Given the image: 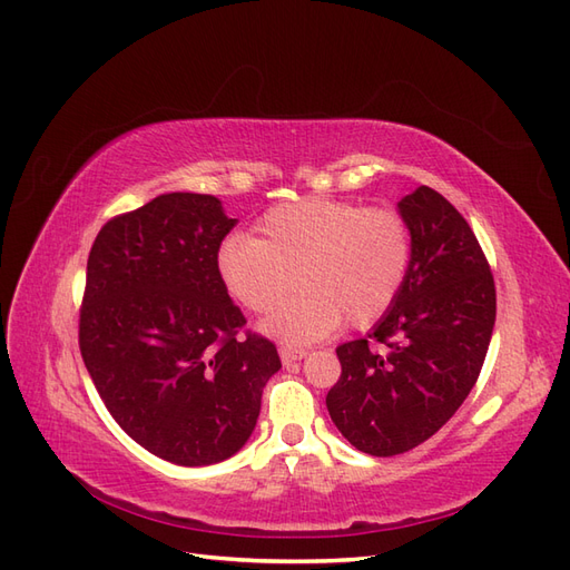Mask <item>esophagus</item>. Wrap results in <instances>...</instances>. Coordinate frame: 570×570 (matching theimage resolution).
Listing matches in <instances>:
<instances>
[{
  "label": "esophagus",
  "mask_w": 570,
  "mask_h": 570,
  "mask_svg": "<svg viewBox=\"0 0 570 570\" xmlns=\"http://www.w3.org/2000/svg\"><path fill=\"white\" fill-rule=\"evenodd\" d=\"M278 352H281L283 364H292V361H299L306 356V350H302V347H281Z\"/></svg>",
  "instance_id": "34e87169"
}]
</instances>
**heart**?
<instances>
[{"label":"heart","mask_w":570,"mask_h":570,"mask_svg":"<svg viewBox=\"0 0 570 570\" xmlns=\"http://www.w3.org/2000/svg\"><path fill=\"white\" fill-rule=\"evenodd\" d=\"M258 237L233 235L218 249V273L252 314H268L292 285H302L266 321L287 342L323 337L347 321L366 327L400 299L413 262L409 220L385 206L304 197L273 206Z\"/></svg>","instance_id":"heart-1"}]
</instances>
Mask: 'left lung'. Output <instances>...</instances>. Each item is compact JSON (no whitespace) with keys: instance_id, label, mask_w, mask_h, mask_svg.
<instances>
[{"instance_id":"obj_1","label":"left lung","mask_w":570,"mask_h":570,"mask_svg":"<svg viewBox=\"0 0 570 570\" xmlns=\"http://www.w3.org/2000/svg\"><path fill=\"white\" fill-rule=\"evenodd\" d=\"M413 262L400 299L368 337L337 347L327 413L358 452L396 456L450 421L473 390L494 316V278L475 233L433 187L400 202Z\"/></svg>"}]
</instances>
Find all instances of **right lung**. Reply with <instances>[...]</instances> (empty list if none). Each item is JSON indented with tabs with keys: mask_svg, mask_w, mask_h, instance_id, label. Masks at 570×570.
<instances>
[{
	"mask_svg": "<svg viewBox=\"0 0 570 570\" xmlns=\"http://www.w3.org/2000/svg\"><path fill=\"white\" fill-rule=\"evenodd\" d=\"M235 226L214 195H159L101 226L88 256L78 344L126 433L178 465L233 456L281 368L275 344L228 297L218 249Z\"/></svg>",
	"mask_w": 570,
	"mask_h": 570,
	"instance_id": "1",
	"label": "right lung"
}]
</instances>
